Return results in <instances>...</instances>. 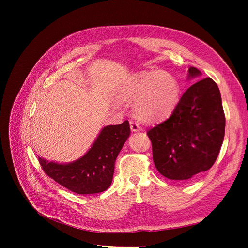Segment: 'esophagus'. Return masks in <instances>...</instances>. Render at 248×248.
<instances>
[{"label": "esophagus", "mask_w": 248, "mask_h": 248, "mask_svg": "<svg viewBox=\"0 0 248 248\" xmlns=\"http://www.w3.org/2000/svg\"><path fill=\"white\" fill-rule=\"evenodd\" d=\"M130 129L132 132H137V131H140L141 127L140 126V124L138 122L134 121H130Z\"/></svg>", "instance_id": "esophagus-1"}]
</instances>
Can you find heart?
<instances>
[{"label":"heart","instance_id":"b5f03b06","mask_svg":"<svg viewBox=\"0 0 248 248\" xmlns=\"http://www.w3.org/2000/svg\"><path fill=\"white\" fill-rule=\"evenodd\" d=\"M180 85L166 71H142L133 74L119 87L118 97L133 102V112L145 122L170 118L180 102Z\"/></svg>","mask_w":248,"mask_h":248}]
</instances>
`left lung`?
Returning a JSON list of instances; mask_svg holds the SVG:
<instances>
[{
	"label": "left lung",
	"instance_id": "obj_1",
	"mask_svg": "<svg viewBox=\"0 0 248 248\" xmlns=\"http://www.w3.org/2000/svg\"><path fill=\"white\" fill-rule=\"evenodd\" d=\"M201 77L199 69H188L187 79ZM224 127L218 87L210 78L196 81L182 95L172 115L147 131L157 170L182 182L208 170L220 151Z\"/></svg>",
	"mask_w": 248,
	"mask_h": 248
}]
</instances>
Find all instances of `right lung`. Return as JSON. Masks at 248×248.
<instances>
[{
    "label": "right lung",
    "instance_id": "obj_1",
    "mask_svg": "<svg viewBox=\"0 0 248 248\" xmlns=\"http://www.w3.org/2000/svg\"><path fill=\"white\" fill-rule=\"evenodd\" d=\"M129 122L103 127L91 148L80 158L59 163L38 156L46 174L60 185L78 194H93L107 190L114 176L115 162L129 138Z\"/></svg>",
    "mask_w": 248,
    "mask_h": 248
}]
</instances>
